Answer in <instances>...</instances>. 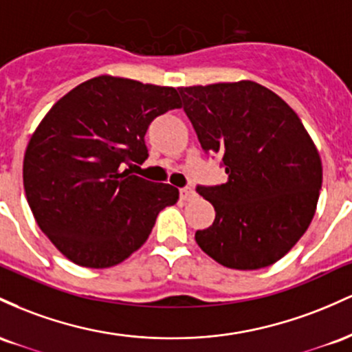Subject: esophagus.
<instances>
[{"instance_id": "esophagus-1", "label": "esophagus", "mask_w": 352, "mask_h": 352, "mask_svg": "<svg viewBox=\"0 0 352 352\" xmlns=\"http://www.w3.org/2000/svg\"><path fill=\"white\" fill-rule=\"evenodd\" d=\"M179 196L183 201H191L196 197V192H195V189H191V188H183L179 191Z\"/></svg>"}]
</instances>
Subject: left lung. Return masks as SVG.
I'll return each instance as SVG.
<instances>
[{
  "label": "left lung",
  "mask_w": 352,
  "mask_h": 352,
  "mask_svg": "<svg viewBox=\"0 0 352 352\" xmlns=\"http://www.w3.org/2000/svg\"><path fill=\"white\" fill-rule=\"evenodd\" d=\"M183 109L228 181L196 191L214 223L196 243L231 270H261L283 258L309 228L322 184L318 149L286 101L254 81L177 88Z\"/></svg>",
  "instance_id": "1"
}]
</instances>
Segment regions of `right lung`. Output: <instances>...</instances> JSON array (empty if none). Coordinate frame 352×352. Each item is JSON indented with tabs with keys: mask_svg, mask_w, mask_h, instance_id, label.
Instances as JSON below:
<instances>
[{
	"mask_svg": "<svg viewBox=\"0 0 352 352\" xmlns=\"http://www.w3.org/2000/svg\"><path fill=\"white\" fill-rule=\"evenodd\" d=\"M181 108L168 86L98 76L81 82L43 118L28 143L23 183L41 231L82 267H111L140 250L157 214L179 191L131 175L148 157L155 118Z\"/></svg>",
	"mask_w": 352,
	"mask_h": 352,
	"instance_id": "obj_1",
	"label": "right lung"
}]
</instances>
